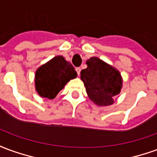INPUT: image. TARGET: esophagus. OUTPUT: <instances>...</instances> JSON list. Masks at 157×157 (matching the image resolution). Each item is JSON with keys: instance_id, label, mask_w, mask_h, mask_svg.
Returning <instances> with one entry per match:
<instances>
[{"instance_id": "1", "label": "esophagus", "mask_w": 157, "mask_h": 157, "mask_svg": "<svg viewBox=\"0 0 157 157\" xmlns=\"http://www.w3.org/2000/svg\"><path fill=\"white\" fill-rule=\"evenodd\" d=\"M75 71L77 72V75H80V73H81V68L80 67H77V68H75Z\"/></svg>"}]
</instances>
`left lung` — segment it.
I'll use <instances>...</instances> for the list:
<instances>
[{"label":"left lung","instance_id":"left-lung-1","mask_svg":"<svg viewBox=\"0 0 157 157\" xmlns=\"http://www.w3.org/2000/svg\"><path fill=\"white\" fill-rule=\"evenodd\" d=\"M86 65L87 68L81 71V79L89 98L99 106L113 104L122 88L119 71L98 57L89 59Z\"/></svg>","mask_w":157,"mask_h":157}]
</instances>
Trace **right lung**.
Listing matches in <instances>:
<instances>
[{
	"label": "right lung",
	"instance_id": "right-lung-1",
	"mask_svg": "<svg viewBox=\"0 0 157 157\" xmlns=\"http://www.w3.org/2000/svg\"><path fill=\"white\" fill-rule=\"evenodd\" d=\"M76 76L77 73L70 62L61 55L55 56L36 71V91L42 98L54 99L65 84Z\"/></svg>",
	"mask_w": 157,
	"mask_h": 157
}]
</instances>
